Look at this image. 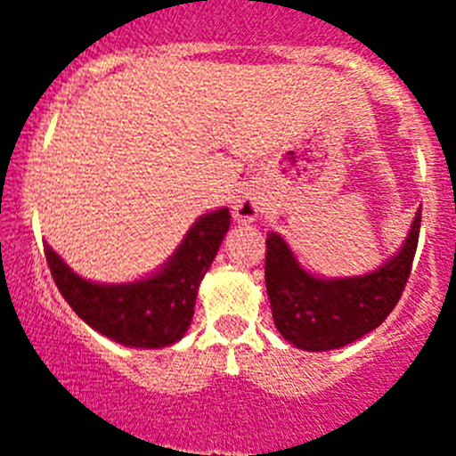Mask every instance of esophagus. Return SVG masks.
Segmentation results:
<instances>
[{"instance_id":"esophagus-1","label":"esophagus","mask_w":456,"mask_h":456,"mask_svg":"<svg viewBox=\"0 0 456 456\" xmlns=\"http://www.w3.org/2000/svg\"><path fill=\"white\" fill-rule=\"evenodd\" d=\"M260 209V200L251 191H242L233 199V216H236L238 223H254Z\"/></svg>"}]
</instances>
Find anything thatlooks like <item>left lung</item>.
<instances>
[{
  "label": "left lung",
  "instance_id": "left-lung-1",
  "mask_svg": "<svg viewBox=\"0 0 456 456\" xmlns=\"http://www.w3.org/2000/svg\"><path fill=\"white\" fill-rule=\"evenodd\" d=\"M421 209L406 240L379 269L353 278H317L280 233H266L265 280L280 335L305 351H333L364 338L402 297L419 242Z\"/></svg>",
  "mask_w": 456,
  "mask_h": 456
}]
</instances>
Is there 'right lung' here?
I'll return each instance as SVG.
<instances>
[{"instance_id":"obj_1","label":"right lung","mask_w":456,"mask_h":456,"mask_svg":"<svg viewBox=\"0 0 456 456\" xmlns=\"http://www.w3.org/2000/svg\"><path fill=\"white\" fill-rule=\"evenodd\" d=\"M232 214L227 207L200 216L156 273L134 282L103 284L77 275L45 245L54 284L77 315L105 338L134 348H163L187 333L199 287L214 262Z\"/></svg>"}]
</instances>
